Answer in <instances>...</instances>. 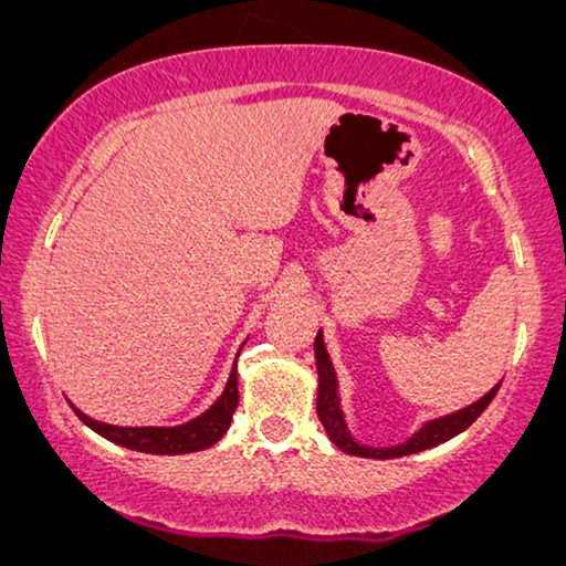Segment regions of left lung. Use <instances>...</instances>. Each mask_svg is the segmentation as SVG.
Segmentation results:
<instances>
[{
	"label": "left lung",
	"instance_id": "8db88e82",
	"mask_svg": "<svg viewBox=\"0 0 566 566\" xmlns=\"http://www.w3.org/2000/svg\"><path fill=\"white\" fill-rule=\"evenodd\" d=\"M314 355H316V374H319V391H316V415L327 430V436L332 443H335L339 451L350 453V455H363V459H399V455H409V453H420L428 451V448H436L446 440H451L469 428L471 422L476 420L479 415L490 407V401L497 394L500 384L494 386L492 391H486L482 399L474 401V405L459 409V412L438 417V420L424 422L420 430L415 432L412 438L405 440V443L391 446V448H370V446H360L358 440L350 436L347 430L343 409H339V397H337V376L335 368H332L329 353L324 347V337L322 332L314 339Z\"/></svg>",
	"mask_w": 566,
	"mask_h": 566
}]
</instances>
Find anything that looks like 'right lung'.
<instances>
[{
	"instance_id": "add662e5",
	"label": "right lung",
	"mask_w": 566,
	"mask_h": 566,
	"mask_svg": "<svg viewBox=\"0 0 566 566\" xmlns=\"http://www.w3.org/2000/svg\"><path fill=\"white\" fill-rule=\"evenodd\" d=\"M239 405V389H237V363L231 368L227 389L219 399L213 401L211 407L206 409L203 415L196 417V420L177 424V428H118V424L97 422L87 417L80 409H74V415L80 420L111 440L115 446L130 448V451L142 453H154V455H180V453H192L203 451V448H211L223 438V432L229 430L231 417H234V409Z\"/></svg>"
}]
</instances>
